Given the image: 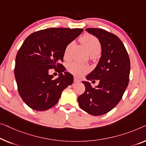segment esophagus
Returning <instances> with one entry per match:
<instances>
[{
	"mask_svg": "<svg viewBox=\"0 0 146 146\" xmlns=\"http://www.w3.org/2000/svg\"><path fill=\"white\" fill-rule=\"evenodd\" d=\"M80 82V80L77 79V77H74V82Z\"/></svg>",
	"mask_w": 146,
	"mask_h": 146,
	"instance_id": "obj_1",
	"label": "esophagus"
}]
</instances>
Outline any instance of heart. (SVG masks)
I'll list each match as a JSON object with an SVG mask.
<instances>
[{"label":"heart","instance_id":"heart-1","mask_svg":"<svg viewBox=\"0 0 146 146\" xmlns=\"http://www.w3.org/2000/svg\"><path fill=\"white\" fill-rule=\"evenodd\" d=\"M81 42L85 46L90 56H96L100 52L101 44L98 39L92 35H84L80 38ZM73 42L69 43L64 50V58L67 60L69 58V52ZM88 67L84 64L77 62H71L67 65V70L73 75L80 77L88 71Z\"/></svg>","mask_w":146,"mask_h":146}]
</instances>
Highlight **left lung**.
Segmentation results:
<instances>
[{
  "instance_id": "8db88e82",
  "label": "left lung",
  "mask_w": 146,
  "mask_h": 146,
  "mask_svg": "<svg viewBox=\"0 0 146 146\" xmlns=\"http://www.w3.org/2000/svg\"><path fill=\"white\" fill-rule=\"evenodd\" d=\"M98 38L102 56L96 68L86 76L87 80H99L93 88L82 81L85 91L78 97L80 108L88 113L98 116L113 110L123 97L129 82L130 63L129 54L118 36L98 28L85 29Z\"/></svg>"
}]
</instances>
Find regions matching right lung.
<instances>
[{"mask_svg":"<svg viewBox=\"0 0 146 146\" xmlns=\"http://www.w3.org/2000/svg\"><path fill=\"white\" fill-rule=\"evenodd\" d=\"M82 31L48 28L33 33L25 38L17 53L14 75L19 94L29 108L40 111L52 108L63 90L73 84V76L65 71L60 62H63L67 46ZM50 68L57 70L59 77L54 79L49 75Z\"/></svg>","mask_w":146,"mask_h":146,"instance_id":"add662e5","label":"right lung"}]
</instances>
